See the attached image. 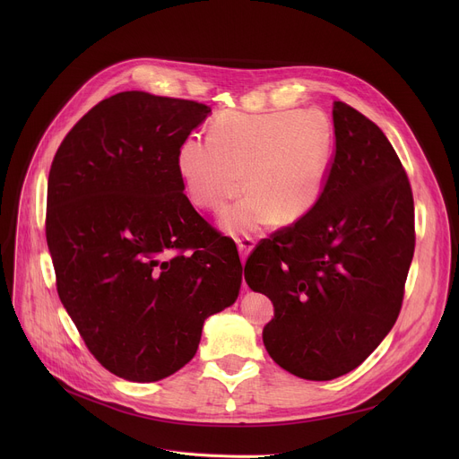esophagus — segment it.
I'll return each mask as SVG.
<instances>
[{"instance_id": "obj_1", "label": "esophagus", "mask_w": 459, "mask_h": 459, "mask_svg": "<svg viewBox=\"0 0 459 459\" xmlns=\"http://www.w3.org/2000/svg\"><path fill=\"white\" fill-rule=\"evenodd\" d=\"M236 243H238V248H239L241 261H245V259H247V255L250 254V250L254 248L255 241H254L250 236H241V238H238V239H236Z\"/></svg>"}]
</instances>
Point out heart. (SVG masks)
I'll use <instances>...</instances> for the list:
<instances>
[{
  "label": "heart",
  "mask_w": 459,
  "mask_h": 459,
  "mask_svg": "<svg viewBox=\"0 0 459 459\" xmlns=\"http://www.w3.org/2000/svg\"><path fill=\"white\" fill-rule=\"evenodd\" d=\"M331 128L316 112L247 114L225 110L209 138L188 136L178 169L192 202L221 212L245 188L252 194L223 216L234 234L255 230L271 218L290 223L317 202L331 161Z\"/></svg>",
  "instance_id": "obj_1"
}]
</instances>
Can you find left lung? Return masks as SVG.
Returning a JSON list of instances; mask_svg holds the SVG:
<instances>
[{"label": "left lung", "mask_w": 459, "mask_h": 459, "mask_svg": "<svg viewBox=\"0 0 459 459\" xmlns=\"http://www.w3.org/2000/svg\"><path fill=\"white\" fill-rule=\"evenodd\" d=\"M333 121L317 202L245 264L248 287L274 305L267 352L310 381L354 370L390 333L416 245L411 181L383 130L343 101Z\"/></svg>", "instance_id": "1"}]
</instances>
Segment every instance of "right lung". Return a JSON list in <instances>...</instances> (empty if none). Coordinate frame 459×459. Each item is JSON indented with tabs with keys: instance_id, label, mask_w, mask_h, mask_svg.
Listing matches in <instances>:
<instances>
[{
	"instance_id": "1",
	"label": "right lung",
	"mask_w": 459,
	"mask_h": 459,
	"mask_svg": "<svg viewBox=\"0 0 459 459\" xmlns=\"http://www.w3.org/2000/svg\"><path fill=\"white\" fill-rule=\"evenodd\" d=\"M211 114L126 91L63 138L48 174L45 234L57 296L91 354L128 381L186 365L209 316L241 287L236 243L190 205L178 151Z\"/></svg>"
}]
</instances>
